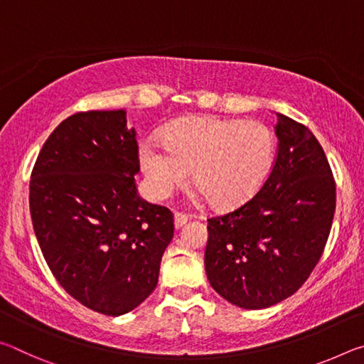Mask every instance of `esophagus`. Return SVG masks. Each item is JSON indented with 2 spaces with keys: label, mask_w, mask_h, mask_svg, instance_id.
Returning <instances> with one entry per match:
<instances>
[{
  "label": "esophagus",
  "mask_w": 364,
  "mask_h": 364,
  "mask_svg": "<svg viewBox=\"0 0 364 364\" xmlns=\"http://www.w3.org/2000/svg\"><path fill=\"white\" fill-rule=\"evenodd\" d=\"M186 223H188V215H184L181 212H175V228L176 230H180V228Z\"/></svg>",
  "instance_id": "34e87169"
}]
</instances>
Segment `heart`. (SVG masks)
I'll list each match as a JSON object with an SVG mask.
<instances>
[{"label":"heart","mask_w":364,"mask_h":364,"mask_svg":"<svg viewBox=\"0 0 364 364\" xmlns=\"http://www.w3.org/2000/svg\"><path fill=\"white\" fill-rule=\"evenodd\" d=\"M274 157L276 136L267 123L212 115L173 122L164 146L154 139L139 144L141 170L154 196L165 199L193 170V183L217 208L249 200L267 181Z\"/></svg>","instance_id":"heart-1"}]
</instances>
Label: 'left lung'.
<instances>
[{
  "label": "left lung",
  "instance_id": "8db88e82",
  "mask_svg": "<svg viewBox=\"0 0 364 364\" xmlns=\"http://www.w3.org/2000/svg\"><path fill=\"white\" fill-rule=\"evenodd\" d=\"M278 115V151L263 186L207 220L205 271L221 297L260 310L291 297L321 258L336 212V181L305 125Z\"/></svg>",
  "mask_w": 364,
  "mask_h": 364
}]
</instances>
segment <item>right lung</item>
<instances>
[{
    "label": "right lung",
    "instance_id": "obj_1",
    "mask_svg": "<svg viewBox=\"0 0 364 364\" xmlns=\"http://www.w3.org/2000/svg\"><path fill=\"white\" fill-rule=\"evenodd\" d=\"M138 171L125 110H88L49 134L30 178V215L49 269L67 294L107 316L149 297L173 239V213L141 199Z\"/></svg>",
    "mask_w": 364,
    "mask_h": 364
}]
</instances>
